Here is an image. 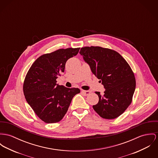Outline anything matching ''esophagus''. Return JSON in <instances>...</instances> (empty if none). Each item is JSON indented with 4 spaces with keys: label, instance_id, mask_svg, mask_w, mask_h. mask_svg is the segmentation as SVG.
Segmentation results:
<instances>
[{
    "label": "esophagus",
    "instance_id": "1",
    "mask_svg": "<svg viewBox=\"0 0 158 158\" xmlns=\"http://www.w3.org/2000/svg\"><path fill=\"white\" fill-rule=\"evenodd\" d=\"M81 92H82V93L84 94L85 96L89 95V94H90V93H91L89 91H85V90H82Z\"/></svg>",
    "mask_w": 158,
    "mask_h": 158
}]
</instances>
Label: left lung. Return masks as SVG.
<instances>
[{
  "instance_id": "1",
  "label": "left lung",
  "mask_w": 158,
  "mask_h": 158,
  "mask_svg": "<svg viewBox=\"0 0 158 158\" xmlns=\"http://www.w3.org/2000/svg\"><path fill=\"white\" fill-rule=\"evenodd\" d=\"M91 70L104 86L103 95L93 108L103 118L119 117L131 105L136 87L134 73L122 55L98 46L82 48L79 52Z\"/></svg>"
}]
</instances>
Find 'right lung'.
I'll use <instances>...</instances> for the list:
<instances>
[{"label":"right lung","instance_id":"add662e5","mask_svg":"<svg viewBox=\"0 0 158 158\" xmlns=\"http://www.w3.org/2000/svg\"><path fill=\"white\" fill-rule=\"evenodd\" d=\"M79 49H58L41 55L25 77V98L36 115L46 123L61 121L73 97L80 93L79 88H69L56 84L58 77L64 72L66 62L76 56Z\"/></svg>","mask_w":158,"mask_h":158}]
</instances>
